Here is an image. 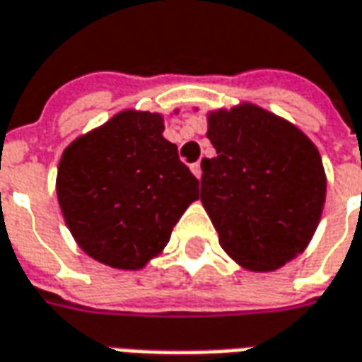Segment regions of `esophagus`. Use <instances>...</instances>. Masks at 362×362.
I'll return each mask as SVG.
<instances>
[{"label":"esophagus","mask_w":362,"mask_h":362,"mask_svg":"<svg viewBox=\"0 0 362 362\" xmlns=\"http://www.w3.org/2000/svg\"><path fill=\"white\" fill-rule=\"evenodd\" d=\"M191 171H193V175L201 179V163H193L191 165Z\"/></svg>","instance_id":"1"}]
</instances>
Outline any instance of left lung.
Returning <instances> with one entry per match:
<instances>
[{"label":"left lung","instance_id":"1","mask_svg":"<svg viewBox=\"0 0 362 362\" xmlns=\"http://www.w3.org/2000/svg\"><path fill=\"white\" fill-rule=\"evenodd\" d=\"M217 157L203 159L201 203L223 251L247 271L288 263L321 221L327 175L315 143L253 103L207 113Z\"/></svg>","mask_w":362,"mask_h":362}]
</instances>
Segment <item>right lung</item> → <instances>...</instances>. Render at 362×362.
<instances>
[{"label": "right lung", "mask_w": 362, "mask_h": 362, "mask_svg": "<svg viewBox=\"0 0 362 362\" xmlns=\"http://www.w3.org/2000/svg\"><path fill=\"white\" fill-rule=\"evenodd\" d=\"M163 115L125 109L71 141L55 191L67 229L91 259L139 271L163 253L199 181L163 137Z\"/></svg>", "instance_id": "right-lung-1"}]
</instances>
